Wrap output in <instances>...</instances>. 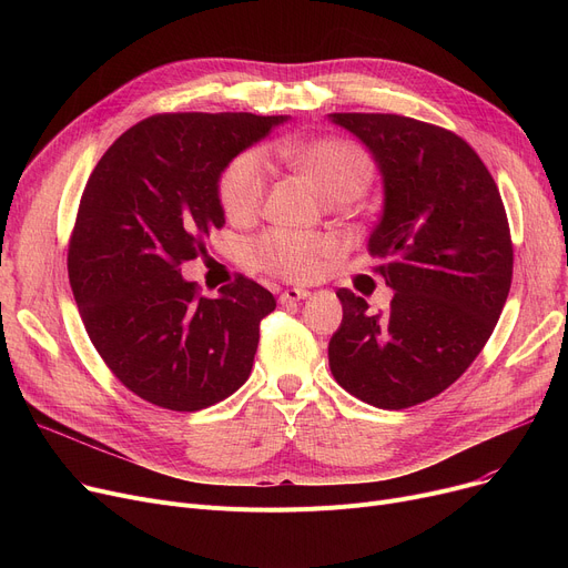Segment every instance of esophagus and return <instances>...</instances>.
<instances>
[{
  "instance_id": "1",
  "label": "esophagus",
  "mask_w": 568,
  "mask_h": 568,
  "mask_svg": "<svg viewBox=\"0 0 568 568\" xmlns=\"http://www.w3.org/2000/svg\"><path fill=\"white\" fill-rule=\"evenodd\" d=\"M308 294H311L308 290H302V287H290V290H283V292H281L278 302H281V304H294V302H300V300H306Z\"/></svg>"
}]
</instances>
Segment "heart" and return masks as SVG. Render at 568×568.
Segmentation results:
<instances>
[{"label": "heart", "mask_w": 568, "mask_h": 568, "mask_svg": "<svg viewBox=\"0 0 568 568\" xmlns=\"http://www.w3.org/2000/svg\"><path fill=\"white\" fill-rule=\"evenodd\" d=\"M278 156L302 172L332 202L359 197L373 176L366 149L345 138H317L300 144H281ZM268 172L257 149L236 154L221 174L219 197L230 221H251L264 204ZM341 253V242L324 232H296L272 227L255 236L246 248L248 262L264 274L283 281H315Z\"/></svg>", "instance_id": "1"}]
</instances>
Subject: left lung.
Segmentation results:
<instances>
[{
	"instance_id": "obj_1",
	"label": "left lung",
	"mask_w": 568,
	"mask_h": 568,
	"mask_svg": "<svg viewBox=\"0 0 568 568\" xmlns=\"http://www.w3.org/2000/svg\"><path fill=\"white\" fill-rule=\"evenodd\" d=\"M384 179L368 251L394 290L389 311L341 287L329 341L336 382L379 409L426 403L452 386L488 343L514 278L509 219L479 154L454 131L382 112H334Z\"/></svg>"
}]
</instances>
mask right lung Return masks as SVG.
Returning <instances> with one entry per match:
<instances>
[{
	"label": "right lung",
	"instance_id": "right-lung-1",
	"mask_svg": "<svg viewBox=\"0 0 568 568\" xmlns=\"http://www.w3.org/2000/svg\"><path fill=\"white\" fill-rule=\"evenodd\" d=\"M285 114L163 112L119 135L89 174L69 239V281L89 341L142 400L197 412L253 368L274 294L239 274L219 300L184 281L225 223L219 176Z\"/></svg>",
	"mask_w": 568,
	"mask_h": 568
}]
</instances>
